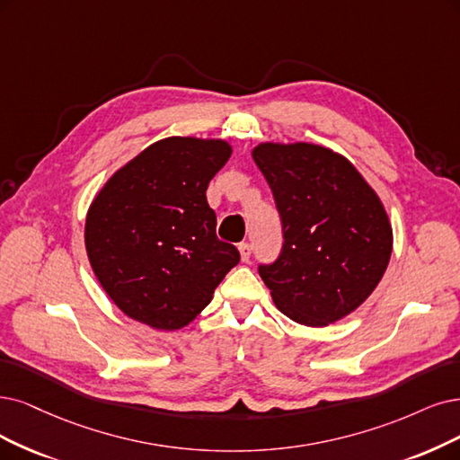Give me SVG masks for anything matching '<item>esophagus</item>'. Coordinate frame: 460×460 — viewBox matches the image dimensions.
<instances>
[{
  "label": "esophagus",
  "mask_w": 460,
  "mask_h": 460,
  "mask_svg": "<svg viewBox=\"0 0 460 460\" xmlns=\"http://www.w3.org/2000/svg\"><path fill=\"white\" fill-rule=\"evenodd\" d=\"M239 252H241L243 261H248L250 256H252V246H250L248 243H241V244H239Z\"/></svg>",
  "instance_id": "obj_1"
}]
</instances>
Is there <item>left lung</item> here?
Masks as SVG:
<instances>
[{"label":"left lung","mask_w":460,"mask_h":460,"mask_svg":"<svg viewBox=\"0 0 460 460\" xmlns=\"http://www.w3.org/2000/svg\"><path fill=\"white\" fill-rule=\"evenodd\" d=\"M273 191L284 244L258 267L277 307L299 324L328 326L376 290L393 227L383 202L345 157L314 144H260L252 151Z\"/></svg>","instance_id":"obj_1"}]
</instances>
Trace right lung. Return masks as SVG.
Masks as SVG:
<instances>
[{
  "instance_id": "obj_1",
  "label": "right lung",
  "mask_w": 460,
  "mask_h": 460,
  "mask_svg": "<svg viewBox=\"0 0 460 460\" xmlns=\"http://www.w3.org/2000/svg\"><path fill=\"white\" fill-rule=\"evenodd\" d=\"M231 157L224 140L172 136L144 149L93 200L84 246L98 282L127 316L180 330L241 261L216 236L207 187Z\"/></svg>"
}]
</instances>
